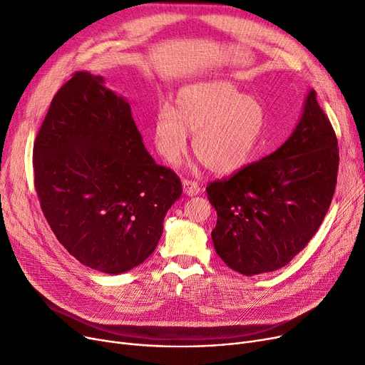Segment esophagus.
Segmentation results:
<instances>
[{
    "mask_svg": "<svg viewBox=\"0 0 365 365\" xmlns=\"http://www.w3.org/2000/svg\"><path fill=\"white\" fill-rule=\"evenodd\" d=\"M183 192L187 195V197H194V195H198L200 194V185L194 180H189V179H185L183 180Z\"/></svg>",
    "mask_w": 365,
    "mask_h": 365,
    "instance_id": "34e87169",
    "label": "esophagus"
}]
</instances>
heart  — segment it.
<instances>
[{
  "instance_id": "1",
  "label": "heart",
  "mask_w": 365,
  "mask_h": 365,
  "mask_svg": "<svg viewBox=\"0 0 365 365\" xmlns=\"http://www.w3.org/2000/svg\"><path fill=\"white\" fill-rule=\"evenodd\" d=\"M264 128L262 105L227 81L185 88L178 109L163 103L153 118V142L168 164H178L194 133L197 158L216 175H232L253 158Z\"/></svg>"
}]
</instances>
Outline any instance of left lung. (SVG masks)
I'll return each instance as SVG.
<instances>
[{
  "label": "left lung",
  "mask_w": 365,
  "mask_h": 365,
  "mask_svg": "<svg viewBox=\"0 0 365 365\" xmlns=\"http://www.w3.org/2000/svg\"><path fill=\"white\" fill-rule=\"evenodd\" d=\"M337 170L336 133L311 90L292 136L275 152L205 187L217 212L216 253L247 277L285 266L327 215Z\"/></svg>",
  "instance_id": "8db88e82"
}]
</instances>
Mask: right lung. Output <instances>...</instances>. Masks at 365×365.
I'll return each instance as SVG.
<instances>
[{
    "label": "right lung",
    "mask_w": 365,
    "mask_h": 365,
    "mask_svg": "<svg viewBox=\"0 0 365 365\" xmlns=\"http://www.w3.org/2000/svg\"><path fill=\"white\" fill-rule=\"evenodd\" d=\"M34 175L56 238L110 275L153 253L182 195L176 173L146 150L130 103L90 72H75L53 98L34 143Z\"/></svg>",
    "instance_id": "add662e5"
}]
</instances>
